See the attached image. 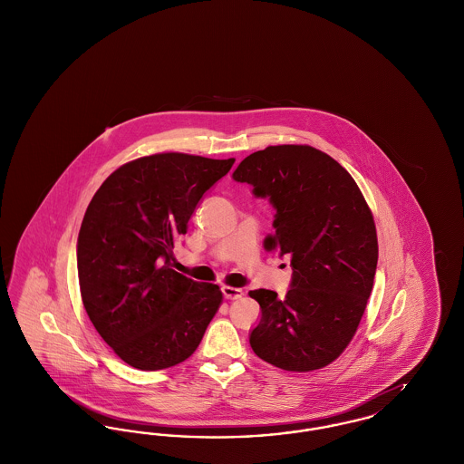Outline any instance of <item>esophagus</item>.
Masks as SVG:
<instances>
[{
	"label": "esophagus",
	"mask_w": 464,
	"mask_h": 464,
	"mask_svg": "<svg viewBox=\"0 0 464 464\" xmlns=\"http://www.w3.org/2000/svg\"><path fill=\"white\" fill-rule=\"evenodd\" d=\"M222 295L226 297V299H240L243 295L242 288L237 287H222Z\"/></svg>",
	"instance_id": "34e87169"
}]
</instances>
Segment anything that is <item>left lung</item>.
<instances>
[{
  "instance_id": "1",
  "label": "left lung",
  "mask_w": 464,
  "mask_h": 464,
  "mask_svg": "<svg viewBox=\"0 0 464 464\" xmlns=\"http://www.w3.org/2000/svg\"><path fill=\"white\" fill-rule=\"evenodd\" d=\"M276 210L266 250L290 257L284 299L250 290L261 320L250 332L267 363L309 372L334 362L353 339L374 285L377 235L372 212L353 177L311 146H269L233 172Z\"/></svg>"
}]
</instances>
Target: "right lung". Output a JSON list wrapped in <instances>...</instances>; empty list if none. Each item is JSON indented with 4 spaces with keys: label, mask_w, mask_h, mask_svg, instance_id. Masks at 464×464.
Masks as SVG:
<instances>
[{
    "label": "right lung",
    "mask_w": 464,
    "mask_h": 464,
    "mask_svg": "<svg viewBox=\"0 0 464 464\" xmlns=\"http://www.w3.org/2000/svg\"><path fill=\"white\" fill-rule=\"evenodd\" d=\"M233 163L184 153L137 158L90 201L76 245L83 306L112 352L139 371L189 358L221 306V288L172 269V248Z\"/></svg>",
    "instance_id": "add662e5"
}]
</instances>
